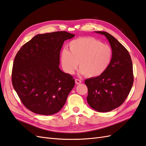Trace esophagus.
I'll use <instances>...</instances> for the list:
<instances>
[{
    "label": "esophagus",
    "mask_w": 146,
    "mask_h": 146,
    "mask_svg": "<svg viewBox=\"0 0 146 146\" xmlns=\"http://www.w3.org/2000/svg\"><path fill=\"white\" fill-rule=\"evenodd\" d=\"M75 82H76V83L77 84V85H78V84H80L82 83V81L80 80H79V79H77V78L75 79Z\"/></svg>",
    "instance_id": "esophagus-1"
}]
</instances>
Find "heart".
Masks as SVG:
<instances>
[{"mask_svg":"<svg viewBox=\"0 0 146 146\" xmlns=\"http://www.w3.org/2000/svg\"><path fill=\"white\" fill-rule=\"evenodd\" d=\"M69 50L61 52L60 61L64 71L73 74L79 63L80 74L88 77H96L107 69L111 61L113 52L107 44L92 37H82L71 41Z\"/></svg>","mask_w":146,"mask_h":146,"instance_id":"obj_1","label":"heart"}]
</instances>
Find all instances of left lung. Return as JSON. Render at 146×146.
I'll list each match as a JSON object with an SVG mask.
<instances>
[{"label":"left lung","mask_w":146,"mask_h":146,"mask_svg":"<svg viewBox=\"0 0 146 146\" xmlns=\"http://www.w3.org/2000/svg\"><path fill=\"white\" fill-rule=\"evenodd\" d=\"M103 35L111 46L113 56L107 69L96 77L88 78L87 102L99 112H108L121 106L129 96L133 83V64L129 52L112 35Z\"/></svg>","instance_id":"1"}]
</instances>
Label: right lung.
<instances>
[{"instance_id":"add662e5","label":"right lung","mask_w":146,"mask_h":146,"mask_svg":"<svg viewBox=\"0 0 146 146\" xmlns=\"http://www.w3.org/2000/svg\"><path fill=\"white\" fill-rule=\"evenodd\" d=\"M74 36L65 31L39 34L17 52L12 69L13 86L31 111L52 115L65 104L75 81L60 69V54L64 41Z\"/></svg>"}]
</instances>
